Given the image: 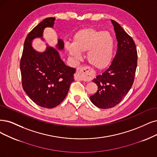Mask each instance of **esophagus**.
Listing matches in <instances>:
<instances>
[{"label": "esophagus", "mask_w": 157, "mask_h": 157, "mask_svg": "<svg viewBox=\"0 0 157 157\" xmlns=\"http://www.w3.org/2000/svg\"><path fill=\"white\" fill-rule=\"evenodd\" d=\"M84 75L90 77V67L87 66L79 67L77 68V72L75 75V79L76 80H84Z\"/></svg>", "instance_id": "1"}]
</instances>
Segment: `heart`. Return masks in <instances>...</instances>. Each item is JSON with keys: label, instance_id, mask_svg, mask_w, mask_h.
Instances as JSON below:
<instances>
[{"label": "heart", "instance_id": "1", "mask_svg": "<svg viewBox=\"0 0 157 157\" xmlns=\"http://www.w3.org/2000/svg\"><path fill=\"white\" fill-rule=\"evenodd\" d=\"M66 48L72 56L87 52L86 58L98 71H103L111 65L113 57V39L109 33L93 28L81 29L74 34L72 44Z\"/></svg>", "mask_w": 157, "mask_h": 157}]
</instances>
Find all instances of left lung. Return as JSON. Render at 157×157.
I'll use <instances>...</instances> for the list:
<instances>
[{"label":"left lung","mask_w":157,"mask_h":157,"mask_svg":"<svg viewBox=\"0 0 157 157\" xmlns=\"http://www.w3.org/2000/svg\"><path fill=\"white\" fill-rule=\"evenodd\" d=\"M111 22L118 42L117 54L107 71L92 80L98 90L90 96L92 103L101 109L112 108L122 100L134 82L137 67L134 40L117 22Z\"/></svg>","instance_id":"1"}]
</instances>
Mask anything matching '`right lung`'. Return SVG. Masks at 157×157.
<instances>
[{"mask_svg": "<svg viewBox=\"0 0 157 157\" xmlns=\"http://www.w3.org/2000/svg\"><path fill=\"white\" fill-rule=\"evenodd\" d=\"M55 20L54 17L44 19L28 33L20 63L23 89L35 103L48 109L57 106L65 99L75 72V68L65 65L55 48L48 46L44 52H39L32 46L34 39L43 40L44 29L53 27ZM57 48H64L61 39H58Z\"/></svg>", "mask_w": 157, "mask_h": 157, "instance_id": "right-lung-1", "label": "right lung"}]
</instances>
